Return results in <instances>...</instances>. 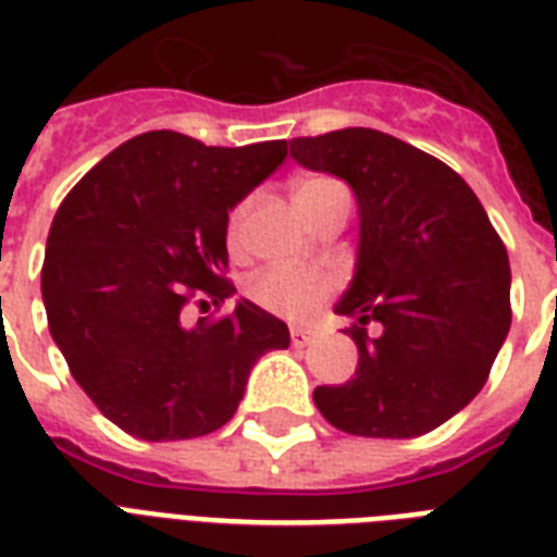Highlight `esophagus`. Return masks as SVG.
I'll return each mask as SVG.
<instances>
[{
    "instance_id": "1",
    "label": "esophagus",
    "mask_w": 557,
    "mask_h": 557,
    "mask_svg": "<svg viewBox=\"0 0 557 557\" xmlns=\"http://www.w3.org/2000/svg\"><path fill=\"white\" fill-rule=\"evenodd\" d=\"M313 339H315L313 327H307V324H293L290 327V342L296 345V348H305V345H310Z\"/></svg>"
}]
</instances>
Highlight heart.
Wrapping results in <instances>:
<instances>
[{"instance_id": "obj_1", "label": "heart", "mask_w": 557, "mask_h": 557, "mask_svg": "<svg viewBox=\"0 0 557 557\" xmlns=\"http://www.w3.org/2000/svg\"><path fill=\"white\" fill-rule=\"evenodd\" d=\"M333 193H345V186L336 177L313 175L299 181L293 195H296V207H305V203H313L319 198H324V195ZM250 212V198L235 203V209L230 212V221H226V244H230L233 252L244 250ZM331 290L333 275L324 273V270H315V267H267V270L252 275L250 287H247L250 299L258 307H264V310L278 315H307L331 296Z\"/></svg>"}]
</instances>
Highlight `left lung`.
Returning a JSON list of instances; mask_svg holds the SVG:
<instances>
[{
    "label": "left lung",
    "mask_w": 557,
    "mask_h": 557,
    "mask_svg": "<svg viewBox=\"0 0 557 557\" xmlns=\"http://www.w3.org/2000/svg\"><path fill=\"white\" fill-rule=\"evenodd\" d=\"M290 154L345 177L359 203V261L336 305L356 319L359 364L319 385L315 408L356 437L429 434L478 397L509 333L504 242L455 169L399 137L339 128L296 137Z\"/></svg>",
    "instance_id": "1"
}]
</instances>
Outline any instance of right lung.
I'll return each mask as SVG.
<instances>
[{"mask_svg":"<svg viewBox=\"0 0 557 557\" xmlns=\"http://www.w3.org/2000/svg\"><path fill=\"white\" fill-rule=\"evenodd\" d=\"M287 158V140L207 146L146 132L65 195L42 261L48 327L88 399L132 437L163 443L233 420L252 364L290 345L282 319L242 299L221 310L226 221Z\"/></svg>","mask_w":557,"mask_h":557,"instance_id":"add662e5","label":"right lung"}]
</instances>
